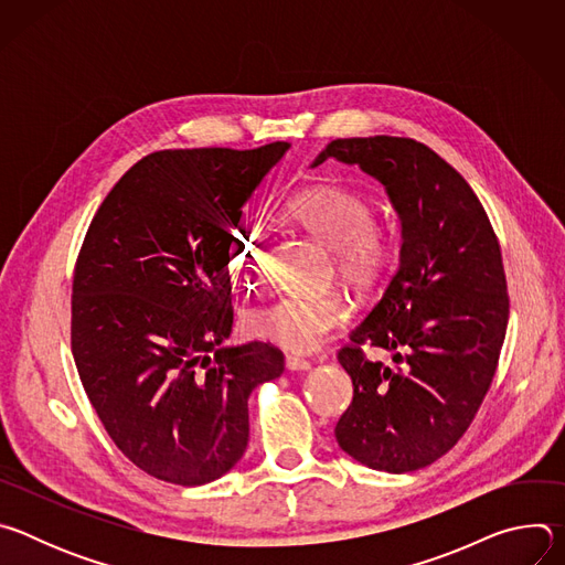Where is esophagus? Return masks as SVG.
I'll use <instances>...</instances> for the list:
<instances>
[{"label": "esophagus", "instance_id": "1", "mask_svg": "<svg viewBox=\"0 0 565 565\" xmlns=\"http://www.w3.org/2000/svg\"><path fill=\"white\" fill-rule=\"evenodd\" d=\"M286 369L288 371H308L310 362L299 358V355H286Z\"/></svg>", "mask_w": 565, "mask_h": 565}]
</instances>
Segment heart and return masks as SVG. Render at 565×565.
Instances as JSON below:
<instances>
[{"label":"heart","instance_id":"obj_1","mask_svg":"<svg viewBox=\"0 0 565 565\" xmlns=\"http://www.w3.org/2000/svg\"><path fill=\"white\" fill-rule=\"evenodd\" d=\"M286 212L331 248L335 270L347 284L371 288L386 275L395 241L386 225L373 221V207L362 194L347 188H312L290 199ZM266 230L259 223H238L225 248L230 277L246 288L257 286L266 275ZM347 319L349 303L335 290L279 295L246 312V329L257 340L306 353Z\"/></svg>","mask_w":565,"mask_h":565}]
</instances>
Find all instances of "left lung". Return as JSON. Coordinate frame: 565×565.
Returning <instances> with one entry per match:
<instances>
[{"instance_id": "1", "label": "left lung", "mask_w": 565, "mask_h": 565, "mask_svg": "<svg viewBox=\"0 0 565 565\" xmlns=\"http://www.w3.org/2000/svg\"><path fill=\"white\" fill-rule=\"evenodd\" d=\"M335 158L377 179L402 223L399 268L338 353L353 402L335 438L358 462L405 473L445 456L488 395L505 340L510 297L486 207L434 149L397 136L338 138ZM362 345L394 353L395 367Z\"/></svg>"}]
</instances>
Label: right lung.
Listing matches in <instances>:
<instances>
[{
  "mask_svg": "<svg viewBox=\"0 0 565 565\" xmlns=\"http://www.w3.org/2000/svg\"><path fill=\"white\" fill-rule=\"evenodd\" d=\"M288 142L163 149L98 207L73 273L71 351L116 447L149 476L203 486L248 447V397L284 373L266 342L232 331L225 248Z\"/></svg>",
  "mask_w": 565,
  "mask_h": 565,
  "instance_id": "right-lung-1",
  "label": "right lung"
}]
</instances>
